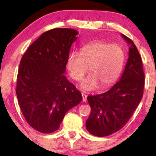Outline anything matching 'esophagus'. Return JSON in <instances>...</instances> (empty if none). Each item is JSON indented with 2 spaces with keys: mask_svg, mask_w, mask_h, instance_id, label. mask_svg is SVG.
I'll return each mask as SVG.
<instances>
[{
  "mask_svg": "<svg viewBox=\"0 0 156 156\" xmlns=\"http://www.w3.org/2000/svg\"><path fill=\"white\" fill-rule=\"evenodd\" d=\"M82 96H83V102H86L87 101V95L84 94H82Z\"/></svg>",
  "mask_w": 156,
  "mask_h": 156,
  "instance_id": "1",
  "label": "esophagus"
}]
</instances>
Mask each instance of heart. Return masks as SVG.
Here are the masks:
<instances>
[{
  "label": "heart",
  "mask_w": 156,
  "mask_h": 156,
  "mask_svg": "<svg viewBox=\"0 0 156 156\" xmlns=\"http://www.w3.org/2000/svg\"><path fill=\"white\" fill-rule=\"evenodd\" d=\"M125 54L120 46L103 41H94L72 52L67 60V68L71 78L80 81L88 70L87 77L81 82L80 87L93 91L100 85L102 89L110 87L117 80L122 71Z\"/></svg>",
  "instance_id": "obj_1"
}]
</instances>
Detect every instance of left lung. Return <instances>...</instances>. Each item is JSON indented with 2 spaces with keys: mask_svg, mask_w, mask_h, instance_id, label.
Listing matches in <instances>:
<instances>
[{
  "mask_svg": "<svg viewBox=\"0 0 156 156\" xmlns=\"http://www.w3.org/2000/svg\"><path fill=\"white\" fill-rule=\"evenodd\" d=\"M121 35L130 47L120 80L105 93L87 97L91 111L86 121V129L98 137L112 135L122 128L143 96L144 74L141 56L133 42Z\"/></svg>",
  "mask_w": 156,
  "mask_h": 156,
  "instance_id": "1",
  "label": "left lung"
}]
</instances>
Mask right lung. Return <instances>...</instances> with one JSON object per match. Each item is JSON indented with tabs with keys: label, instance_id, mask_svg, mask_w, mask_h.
<instances>
[{
	"label": "right lung",
	"instance_id": "right-lung-1",
	"mask_svg": "<svg viewBox=\"0 0 156 156\" xmlns=\"http://www.w3.org/2000/svg\"><path fill=\"white\" fill-rule=\"evenodd\" d=\"M78 34L68 28L47 31L21 58L16 90L18 104L27 123L41 133L56 131L66 113L83 98L64 75Z\"/></svg>",
	"mask_w": 156,
	"mask_h": 156
}]
</instances>
